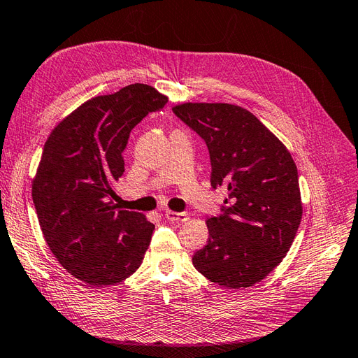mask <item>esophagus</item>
I'll return each mask as SVG.
<instances>
[{
  "label": "esophagus",
  "instance_id": "34e87169",
  "mask_svg": "<svg viewBox=\"0 0 358 358\" xmlns=\"http://www.w3.org/2000/svg\"><path fill=\"white\" fill-rule=\"evenodd\" d=\"M166 220L170 222H185L188 220V215L185 212H173L166 210Z\"/></svg>",
  "mask_w": 358,
  "mask_h": 358
}]
</instances>
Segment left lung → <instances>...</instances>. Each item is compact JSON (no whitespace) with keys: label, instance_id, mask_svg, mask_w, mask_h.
<instances>
[{"label":"left lung","instance_id":"1","mask_svg":"<svg viewBox=\"0 0 358 358\" xmlns=\"http://www.w3.org/2000/svg\"><path fill=\"white\" fill-rule=\"evenodd\" d=\"M175 115L208 145L213 188L227 185L222 215L192 264L210 282L252 287L282 262L301 221L296 162L285 145L241 106L183 103Z\"/></svg>","mask_w":358,"mask_h":358}]
</instances>
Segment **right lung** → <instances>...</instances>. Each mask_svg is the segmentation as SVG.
I'll use <instances>...</instances> for the list:
<instances>
[{
    "label": "right lung",
    "instance_id": "right-lung-1",
    "mask_svg": "<svg viewBox=\"0 0 358 358\" xmlns=\"http://www.w3.org/2000/svg\"><path fill=\"white\" fill-rule=\"evenodd\" d=\"M167 96L143 83L85 101L52 129L32 180L43 236L82 282L107 287L131 276L155 229L143 213L113 206L131 129Z\"/></svg>",
    "mask_w": 358,
    "mask_h": 358
}]
</instances>
